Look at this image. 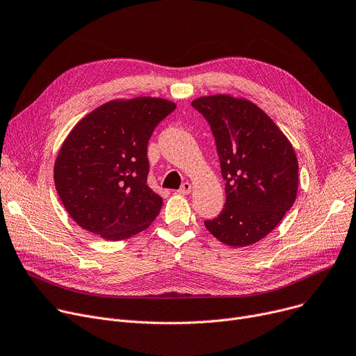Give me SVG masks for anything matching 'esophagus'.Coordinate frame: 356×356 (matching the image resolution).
<instances>
[{
    "label": "esophagus",
    "mask_w": 356,
    "mask_h": 356,
    "mask_svg": "<svg viewBox=\"0 0 356 356\" xmlns=\"http://www.w3.org/2000/svg\"><path fill=\"white\" fill-rule=\"evenodd\" d=\"M177 192H179L180 195H188V193L192 192V184L188 183V181H184Z\"/></svg>",
    "instance_id": "obj_1"
}]
</instances>
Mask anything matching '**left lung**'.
Here are the masks:
<instances>
[{
  "mask_svg": "<svg viewBox=\"0 0 356 356\" xmlns=\"http://www.w3.org/2000/svg\"><path fill=\"white\" fill-rule=\"evenodd\" d=\"M215 136L226 203L206 229L222 243L245 248L264 239L293 206L298 159L288 137L254 103L230 94L192 102Z\"/></svg>",
  "mask_w": 356,
  "mask_h": 356,
  "instance_id": "left-lung-1",
  "label": "left lung"
}]
</instances>
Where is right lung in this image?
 I'll return each mask as SVG.
<instances>
[{"label":"right lung","mask_w":356,"mask_h":356,"mask_svg":"<svg viewBox=\"0 0 356 356\" xmlns=\"http://www.w3.org/2000/svg\"><path fill=\"white\" fill-rule=\"evenodd\" d=\"M175 108L159 97L111 100L70 131L54 163V183L79 226L123 241L152 225L163 199L147 186V145Z\"/></svg>","instance_id":"obj_1"}]
</instances>
